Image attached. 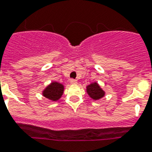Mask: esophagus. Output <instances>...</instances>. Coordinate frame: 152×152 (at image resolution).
Returning a JSON list of instances; mask_svg holds the SVG:
<instances>
[{
    "label": "esophagus",
    "mask_w": 152,
    "mask_h": 152,
    "mask_svg": "<svg viewBox=\"0 0 152 152\" xmlns=\"http://www.w3.org/2000/svg\"><path fill=\"white\" fill-rule=\"evenodd\" d=\"M71 85H77V80H75V79H71V81H70Z\"/></svg>",
    "instance_id": "esophagus-1"
}]
</instances>
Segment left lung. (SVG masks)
I'll return each instance as SVG.
<instances>
[{
    "label": "left lung",
    "instance_id": "1",
    "mask_svg": "<svg viewBox=\"0 0 152 152\" xmlns=\"http://www.w3.org/2000/svg\"><path fill=\"white\" fill-rule=\"evenodd\" d=\"M86 92L91 99L97 101L101 99L106 96V91H104L99 84L95 81L86 86Z\"/></svg>",
    "mask_w": 152,
    "mask_h": 152
}]
</instances>
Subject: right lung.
<instances>
[{"mask_svg": "<svg viewBox=\"0 0 152 152\" xmlns=\"http://www.w3.org/2000/svg\"><path fill=\"white\" fill-rule=\"evenodd\" d=\"M64 85L57 81H53L42 90V95L47 99L52 102H56L61 99L64 94Z\"/></svg>", "mask_w": 152, "mask_h": 152, "instance_id": "1", "label": "right lung"}]
</instances>
